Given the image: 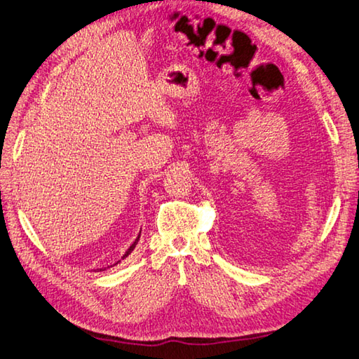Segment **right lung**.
<instances>
[{
  "mask_svg": "<svg viewBox=\"0 0 359 359\" xmlns=\"http://www.w3.org/2000/svg\"><path fill=\"white\" fill-rule=\"evenodd\" d=\"M138 240H140V236H138V238H136V240H135V242H133V245L128 248V250H127V252H126V254H123V256H122V259H126V257L128 256V254H130V252H132V251L135 250V246H136V243H138ZM119 262H121V260H119ZM116 264H117V262H116ZM116 264H114V265H116Z\"/></svg>",
  "mask_w": 359,
  "mask_h": 359,
  "instance_id": "right-lung-1",
  "label": "right lung"
}]
</instances>
